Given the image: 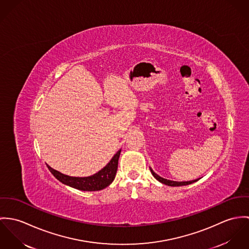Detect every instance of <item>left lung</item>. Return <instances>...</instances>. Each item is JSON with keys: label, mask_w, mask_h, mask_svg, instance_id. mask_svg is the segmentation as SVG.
I'll list each match as a JSON object with an SVG mask.
<instances>
[{"label": "left lung", "mask_w": 249, "mask_h": 249, "mask_svg": "<svg viewBox=\"0 0 249 249\" xmlns=\"http://www.w3.org/2000/svg\"><path fill=\"white\" fill-rule=\"evenodd\" d=\"M150 170H151L152 175H153L159 181H160L161 183H163V184H165V185H168V186H183V185H188V184H191V183L196 181V179L191 180V181H173V180H169V179H166V178H163L160 177L159 175H157V174L152 170L151 167H150Z\"/></svg>", "instance_id": "1"}]
</instances>
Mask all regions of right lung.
Returning <instances> with one entry per match:
<instances>
[{
	"mask_svg": "<svg viewBox=\"0 0 249 249\" xmlns=\"http://www.w3.org/2000/svg\"><path fill=\"white\" fill-rule=\"evenodd\" d=\"M121 150H119L111 159V161L105 166L102 170L98 173L87 177V178H75L64 175L52 167L48 165L51 173L56 178L61 181L62 183L69 185L72 188L81 190V191H99L106 187H108L111 182L113 181L116 170L118 166V159L120 156Z\"/></svg>",
	"mask_w": 249,
	"mask_h": 249,
	"instance_id": "add662e5",
	"label": "right lung"
}]
</instances>
